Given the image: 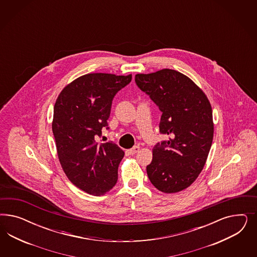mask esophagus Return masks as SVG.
Masks as SVG:
<instances>
[{
	"label": "esophagus",
	"instance_id": "34e87169",
	"mask_svg": "<svg viewBox=\"0 0 257 257\" xmlns=\"http://www.w3.org/2000/svg\"><path fill=\"white\" fill-rule=\"evenodd\" d=\"M139 151H140V147H139V146H135V147H133V148L130 149V150H127L126 153H127L128 155H130V156H133V155L137 154Z\"/></svg>",
	"mask_w": 257,
	"mask_h": 257
}]
</instances>
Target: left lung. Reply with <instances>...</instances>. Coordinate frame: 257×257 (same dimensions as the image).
I'll list each match as a JSON object with an SVG mask.
<instances>
[{"label":"left lung","mask_w":257,"mask_h":257,"mask_svg":"<svg viewBox=\"0 0 257 257\" xmlns=\"http://www.w3.org/2000/svg\"><path fill=\"white\" fill-rule=\"evenodd\" d=\"M135 81L162 112L159 132L168 136L153 149L149 179L164 193L179 192L197 179L209 154L214 135L210 102L176 70L137 74Z\"/></svg>","instance_id":"left-lung-1"}]
</instances>
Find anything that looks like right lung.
Returning a JSON list of instances; mask_svg holds the SVG:
<instances>
[{
  "mask_svg": "<svg viewBox=\"0 0 257 257\" xmlns=\"http://www.w3.org/2000/svg\"><path fill=\"white\" fill-rule=\"evenodd\" d=\"M131 80V74L89 73L66 86L55 101L52 127L59 161L70 182L88 194H104L117 183L124 152L96 139L108 130L112 101Z\"/></svg>",
  "mask_w": 257,
  "mask_h": 257,
  "instance_id": "1",
  "label": "right lung"
}]
</instances>
